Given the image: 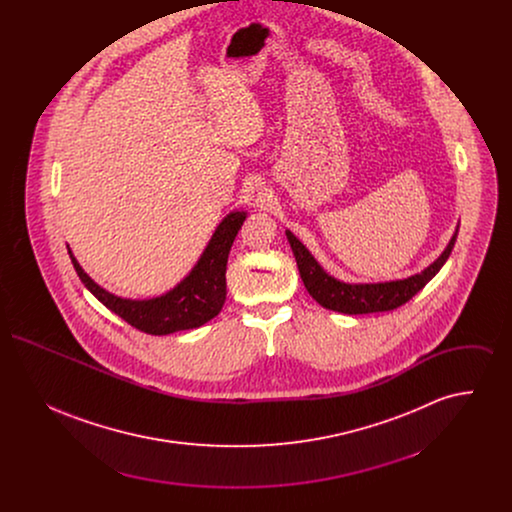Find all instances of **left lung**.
Returning <instances> with one entry per match:
<instances>
[{"label": "left lung", "mask_w": 512, "mask_h": 512, "mask_svg": "<svg viewBox=\"0 0 512 512\" xmlns=\"http://www.w3.org/2000/svg\"><path fill=\"white\" fill-rule=\"evenodd\" d=\"M457 232L449 240L447 247L438 259L424 268L422 272L413 274L403 280H390V282H372V284H349L341 282L338 278L330 276L324 268L320 267L311 251L301 244L290 230H286L288 242L292 245L293 257L297 261V268L307 292L313 295L318 305L330 311H338L343 315H368V313H384L393 311L407 303L414 293L420 292L436 274L439 268L449 259L453 245L457 240Z\"/></svg>", "instance_id": "1"}]
</instances>
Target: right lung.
I'll return each instance as SVG.
<instances>
[{
	"label": "right lung",
	"instance_id": "add662e5",
	"mask_svg": "<svg viewBox=\"0 0 512 512\" xmlns=\"http://www.w3.org/2000/svg\"><path fill=\"white\" fill-rule=\"evenodd\" d=\"M245 217V211L228 213L217 226L215 234L211 236L205 251L188 276L169 292L151 299H126L103 290L78 265L71 247H67L78 278L109 311L146 334L167 336L180 330L199 328L219 315L226 301L228 253Z\"/></svg>",
	"mask_w": 512,
	"mask_h": 512
}]
</instances>
